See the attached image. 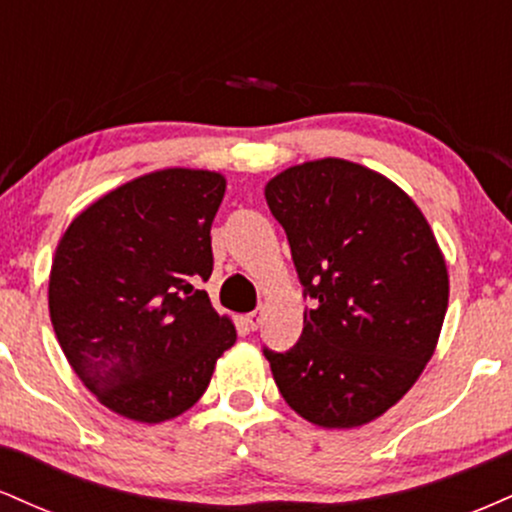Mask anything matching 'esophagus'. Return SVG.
Returning <instances> with one entry per match:
<instances>
[{
	"mask_svg": "<svg viewBox=\"0 0 512 512\" xmlns=\"http://www.w3.org/2000/svg\"><path fill=\"white\" fill-rule=\"evenodd\" d=\"M245 322H248L250 330H257L262 325V310H252V313L245 315Z\"/></svg>",
	"mask_w": 512,
	"mask_h": 512,
	"instance_id": "esophagus-1",
	"label": "esophagus"
}]
</instances>
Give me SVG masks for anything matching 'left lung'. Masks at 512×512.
<instances>
[{
    "label": "left lung",
    "instance_id": "8db88e82",
    "mask_svg": "<svg viewBox=\"0 0 512 512\" xmlns=\"http://www.w3.org/2000/svg\"><path fill=\"white\" fill-rule=\"evenodd\" d=\"M264 197L315 301L291 351L264 349L274 383L310 424H370L436 351L450 293L438 240L402 187L344 158L281 170Z\"/></svg>",
    "mask_w": 512,
    "mask_h": 512
}]
</instances>
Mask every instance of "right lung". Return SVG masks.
I'll return each instance as SVG.
<instances>
[{
  "label": "right lung",
  "instance_id": "1",
  "mask_svg": "<svg viewBox=\"0 0 512 512\" xmlns=\"http://www.w3.org/2000/svg\"><path fill=\"white\" fill-rule=\"evenodd\" d=\"M214 170L163 168L96 199L69 223L50 269V320L69 366L115 414L161 424L209 387L236 344L211 308Z\"/></svg>",
  "mask_w": 512,
  "mask_h": 512
}]
</instances>
